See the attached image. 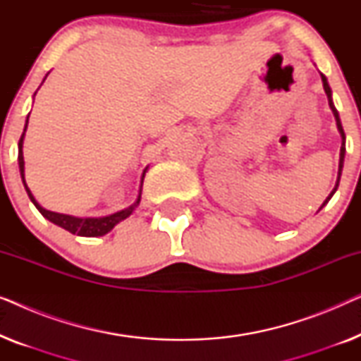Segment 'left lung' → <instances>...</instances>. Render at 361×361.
<instances>
[{
	"mask_svg": "<svg viewBox=\"0 0 361 361\" xmlns=\"http://www.w3.org/2000/svg\"><path fill=\"white\" fill-rule=\"evenodd\" d=\"M320 77H322L324 90H325V93H327V98H329V106L332 108V111H334V116H335V121H337V128H338V131H340V136H342V147H340V162H338V177H337V184H335L334 190L330 192V195L327 197V199H325V202H324V204H322V207H324L325 204H327V202H329L330 199H332V195L335 194V190H337V187H338L340 176H342V169H343V159H345V133H343L342 123H340L338 111L335 110V106H334V102H332V90H330V87H329V83H327V78H325L324 73H320ZM322 207H320V209H322Z\"/></svg>",
	"mask_w": 361,
	"mask_h": 361,
	"instance_id": "obj_1",
	"label": "left lung"
}]
</instances>
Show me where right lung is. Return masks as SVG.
<instances>
[{
    "mask_svg": "<svg viewBox=\"0 0 361 361\" xmlns=\"http://www.w3.org/2000/svg\"><path fill=\"white\" fill-rule=\"evenodd\" d=\"M27 121H29V115H27V120H26V126H24V131L21 137H19V154H18V159H19V171H21V177H23V182H24V187H26V192L29 195V199L32 200V204L36 205V209L41 212L42 216H46L49 221H52V224H56L59 226H62L63 230L71 231L73 235H80V236H102L110 231L113 226H115L118 221L125 220L126 216H130L133 214V210H135V207H137L141 200V190H140V195H137V200L135 205H131L130 209L126 210H121V212H116V214L113 215H108V216H102V219H77V216H71V215H63V214H56V212H51V210H46L42 209L41 205L37 204L36 199H34L31 190L27 189L26 185V180H24V157H23V141H24V133H26V128H27ZM146 172V171H145ZM145 172H142V179H145ZM142 185V184H141Z\"/></svg>",
    "mask_w": 361,
    "mask_h": 361,
    "instance_id": "obj_1",
    "label": "right lung"
}]
</instances>
